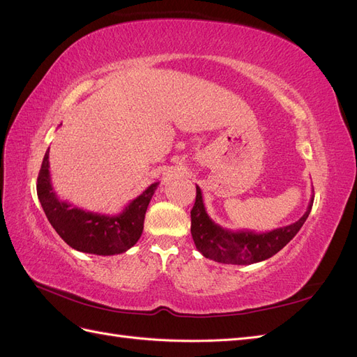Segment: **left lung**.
<instances>
[{
	"instance_id": "obj_1",
	"label": "left lung",
	"mask_w": 357,
	"mask_h": 357,
	"mask_svg": "<svg viewBox=\"0 0 357 357\" xmlns=\"http://www.w3.org/2000/svg\"><path fill=\"white\" fill-rule=\"evenodd\" d=\"M314 195L311 197L304 215L295 223L269 232L256 234L252 231H231L214 223L205 210L202 192L197 186L195 205L190 211V232L198 252L204 257L220 264L252 265L262 262L278 253L299 232L305 223L312 207Z\"/></svg>"
}]
</instances>
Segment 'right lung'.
Returning a JSON list of instances; mask_svg holds the SVG:
<instances>
[{"mask_svg": "<svg viewBox=\"0 0 357 357\" xmlns=\"http://www.w3.org/2000/svg\"><path fill=\"white\" fill-rule=\"evenodd\" d=\"M49 168L47 149L38 172L37 195L53 229L74 250L100 256L121 255L139 240L149 202L159 181L152 183L119 214H101L59 199L53 190Z\"/></svg>", "mask_w": 357, "mask_h": 357, "instance_id": "1", "label": "right lung"}]
</instances>
